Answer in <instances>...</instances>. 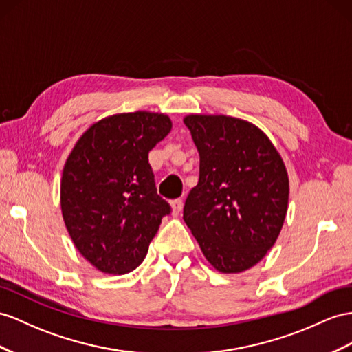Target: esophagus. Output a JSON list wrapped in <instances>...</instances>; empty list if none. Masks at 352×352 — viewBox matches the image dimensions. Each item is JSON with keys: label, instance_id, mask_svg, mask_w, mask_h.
<instances>
[{"label": "esophagus", "instance_id": "obj_1", "mask_svg": "<svg viewBox=\"0 0 352 352\" xmlns=\"http://www.w3.org/2000/svg\"><path fill=\"white\" fill-rule=\"evenodd\" d=\"M170 208H173V215L174 217H178L183 211V201L182 199H174L170 202Z\"/></svg>", "mask_w": 352, "mask_h": 352}]
</instances>
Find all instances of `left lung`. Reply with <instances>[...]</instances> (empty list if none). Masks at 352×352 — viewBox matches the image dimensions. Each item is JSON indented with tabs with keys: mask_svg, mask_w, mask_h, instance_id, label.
<instances>
[{
	"mask_svg": "<svg viewBox=\"0 0 352 352\" xmlns=\"http://www.w3.org/2000/svg\"><path fill=\"white\" fill-rule=\"evenodd\" d=\"M184 123L201 160L183 219L219 272H244L266 256L283 229L290 192L284 162L247 120L190 114Z\"/></svg>",
	"mask_w": 352,
	"mask_h": 352,
	"instance_id": "1",
	"label": "left lung"
}]
</instances>
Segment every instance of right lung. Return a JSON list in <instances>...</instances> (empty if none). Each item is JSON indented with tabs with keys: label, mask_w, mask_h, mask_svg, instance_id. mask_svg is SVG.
Instances as JSON below:
<instances>
[{
	"label": "right lung",
	"mask_w": 352,
	"mask_h": 352,
	"mask_svg": "<svg viewBox=\"0 0 352 352\" xmlns=\"http://www.w3.org/2000/svg\"><path fill=\"white\" fill-rule=\"evenodd\" d=\"M170 128L159 113L105 117L80 137L65 162L62 217L80 254L104 274L137 269L170 212L148 164V151Z\"/></svg>",
	"instance_id": "obj_1"
}]
</instances>
